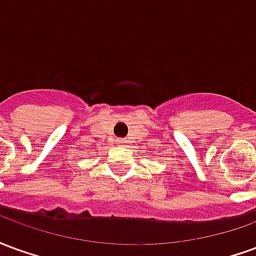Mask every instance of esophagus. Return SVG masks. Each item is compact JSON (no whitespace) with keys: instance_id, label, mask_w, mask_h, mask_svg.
Wrapping results in <instances>:
<instances>
[{"instance_id":"34e87169","label":"esophagus","mask_w":256,"mask_h":256,"mask_svg":"<svg viewBox=\"0 0 256 256\" xmlns=\"http://www.w3.org/2000/svg\"><path fill=\"white\" fill-rule=\"evenodd\" d=\"M118 142H119V144H126V141H124V140H118Z\"/></svg>"}]
</instances>
